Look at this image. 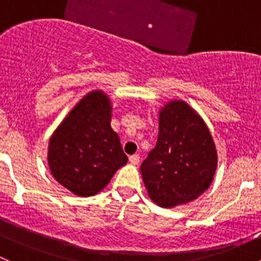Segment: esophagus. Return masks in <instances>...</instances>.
Segmentation results:
<instances>
[{
  "label": "esophagus",
  "instance_id": "34e87169",
  "mask_svg": "<svg viewBox=\"0 0 261 261\" xmlns=\"http://www.w3.org/2000/svg\"><path fill=\"white\" fill-rule=\"evenodd\" d=\"M128 160H130L131 164L138 165V164H139V162H140V155H139V154H134V155H131V156L128 158Z\"/></svg>",
  "mask_w": 261,
  "mask_h": 261
}]
</instances>
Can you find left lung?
I'll return each mask as SVG.
<instances>
[{
  "mask_svg": "<svg viewBox=\"0 0 261 261\" xmlns=\"http://www.w3.org/2000/svg\"><path fill=\"white\" fill-rule=\"evenodd\" d=\"M217 151L208 127L183 101H172L159 114L156 145L140 167L149 197L160 207L188 203L210 187Z\"/></svg>",
  "mask_w": 261,
  "mask_h": 261,
  "instance_id": "left-lung-1",
  "label": "left lung"
}]
</instances>
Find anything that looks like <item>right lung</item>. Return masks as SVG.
<instances>
[{"label": "right lung", "instance_id": "add662e5", "mask_svg": "<svg viewBox=\"0 0 261 261\" xmlns=\"http://www.w3.org/2000/svg\"><path fill=\"white\" fill-rule=\"evenodd\" d=\"M48 163L58 183L82 197L102 191L127 163L103 92L83 97L58 126L49 141Z\"/></svg>", "mask_w": 261, "mask_h": 261}]
</instances>
